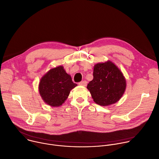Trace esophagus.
I'll return each instance as SVG.
<instances>
[{"label": "esophagus", "mask_w": 159, "mask_h": 159, "mask_svg": "<svg viewBox=\"0 0 159 159\" xmlns=\"http://www.w3.org/2000/svg\"><path fill=\"white\" fill-rule=\"evenodd\" d=\"M79 84H80V86H86V84H87V82H86V81H81V82L79 83Z\"/></svg>", "instance_id": "obj_1"}]
</instances>
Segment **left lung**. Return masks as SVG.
<instances>
[{
	"mask_svg": "<svg viewBox=\"0 0 159 159\" xmlns=\"http://www.w3.org/2000/svg\"><path fill=\"white\" fill-rule=\"evenodd\" d=\"M125 88V78L113 62L108 60L94 66L93 80L88 84L87 89L96 104L107 106L117 102Z\"/></svg>",
	"mask_w": 159,
	"mask_h": 159,
	"instance_id": "left-lung-1",
	"label": "left lung"
}]
</instances>
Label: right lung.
Instances as JSON below:
<instances>
[{"instance_id": "1", "label": "right lung", "mask_w": 159, "mask_h": 159, "mask_svg": "<svg viewBox=\"0 0 159 159\" xmlns=\"http://www.w3.org/2000/svg\"><path fill=\"white\" fill-rule=\"evenodd\" d=\"M77 86L63 66L50 69L40 79L39 91L43 101L52 107H59Z\"/></svg>"}]
</instances>
